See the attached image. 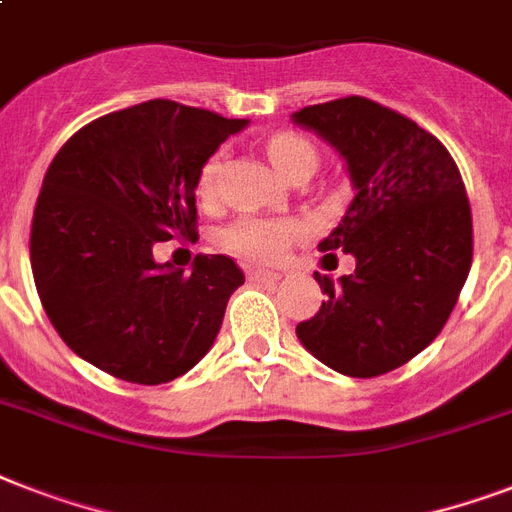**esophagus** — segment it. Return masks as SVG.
Segmentation results:
<instances>
[{"label":"esophagus","instance_id":"1","mask_svg":"<svg viewBox=\"0 0 512 512\" xmlns=\"http://www.w3.org/2000/svg\"><path fill=\"white\" fill-rule=\"evenodd\" d=\"M279 279H281V273L263 271V268H257V271L249 273V281H257V284H276Z\"/></svg>","mask_w":512,"mask_h":512}]
</instances>
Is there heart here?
<instances>
[{
	"label": "heart",
	"instance_id": "1",
	"mask_svg": "<svg viewBox=\"0 0 512 512\" xmlns=\"http://www.w3.org/2000/svg\"><path fill=\"white\" fill-rule=\"evenodd\" d=\"M268 162L279 177H287L295 170H316L319 151L311 140L295 132H279L268 140L265 146ZM217 180V159L204 164L199 175V196L209 199L215 191ZM305 236V225L292 217H239L223 231L220 241L225 249H231L233 255L247 257L255 263H279L287 255V249Z\"/></svg>",
	"mask_w": 512,
	"mask_h": 512
}]
</instances>
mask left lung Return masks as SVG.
Returning a JSON list of instances; mask_svg holds the SVG:
<instances>
[{"mask_svg":"<svg viewBox=\"0 0 512 512\" xmlns=\"http://www.w3.org/2000/svg\"><path fill=\"white\" fill-rule=\"evenodd\" d=\"M292 122L335 148L356 191L319 244L356 257V271L313 273L327 300L297 324V340L348 377L393 372L436 340L468 279L473 220L460 170L441 140L358 95L300 108Z\"/></svg>","mask_w":512,"mask_h":512,"instance_id":"1","label":"left lung"}]
</instances>
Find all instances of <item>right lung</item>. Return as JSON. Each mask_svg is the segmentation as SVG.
Segmentation results:
<instances>
[{
  "label": "right lung",
  "instance_id": "obj_1",
  "mask_svg": "<svg viewBox=\"0 0 512 512\" xmlns=\"http://www.w3.org/2000/svg\"><path fill=\"white\" fill-rule=\"evenodd\" d=\"M247 119L148 100L90 122L52 159L31 223L36 292L68 348L119 380L162 385L199 364L244 284L231 257L191 273L156 241L196 233L209 156Z\"/></svg>",
  "mask_w": 512,
  "mask_h": 512
}]
</instances>
